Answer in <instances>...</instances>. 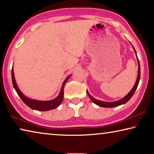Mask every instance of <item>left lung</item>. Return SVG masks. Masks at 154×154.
Wrapping results in <instances>:
<instances>
[{
    "mask_svg": "<svg viewBox=\"0 0 154 154\" xmlns=\"http://www.w3.org/2000/svg\"><path fill=\"white\" fill-rule=\"evenodd\" d=\"M132 48H133L134 50V52H135V54H136L137 62H138V75H137L136 83H135L134 87L132 88V89L130 91V92L126 96H125L123 98H122V99H120V100H119L114 101V102H105V101L98 100H97V99H95L93 97V96H91L90 94H89V92H88V91L87 90V94H88V96H89L90 98L91 99V100H92L94 103L96 104V105H97L99 106H102V107H105V108L114 107V106H119V105H124V104L126 103L130 99L132 98V96H133L134 93L135 92V90H137V88L138 87V85H139V83L140 77V68L139 60V59H138L136 50H135V49H134L133 46H132Z\"/></svg>",
    "mask_w": 154,
    "mask_h": 154,
    "instance_id": "left-lung-1",
    "label": "left lung"
}]
</instances>
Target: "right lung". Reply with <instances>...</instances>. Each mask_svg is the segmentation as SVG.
Wrapping results in <instances>:
<instances>
[{
	"label": "right lung",
	"mask_w": 154,
	"mask_h": 154,
	"mask_svg": "<svg viewBox=\"0 0 154 154\" xmlns=\"http://www.w3.org/2000/svg\"><path fill=\"white\" fill-rule=\"evenodd\" d=\"M70 77H71V75H69V77H67L66 78V79L64 81V82L62 83L60 92L58 96H57L56 98H54L53 100H46V101L37 100H34V99H31L30 98L26 97L24 94L21 92L20 90L19 89V88L17 86L16 82H15L14 72V66L12 67V69H11V78H12L13 85H14V89L15 90V91H16L18 96H20L21 99H22L23 102H24L28 106H29L30 109H34V110H36V111H46L52 110V109H56L60 106L62 100H63L64 88L65 83H66V82L68 81V79H69Z\"/></svg>",
	"instance_id": "obj_1"
}]
</instances>
